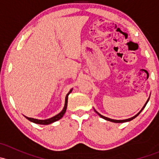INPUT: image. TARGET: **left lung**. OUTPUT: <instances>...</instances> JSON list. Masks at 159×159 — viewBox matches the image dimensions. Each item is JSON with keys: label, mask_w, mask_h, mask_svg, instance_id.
<instances>
[{"label": "left lung", "mask_w": 159, "mask_h": 159, "mask_svg": "<svg viewBox=\"0 0 159 159\" xmlns=\"http://www.w3.org/2000/svg\"><path fill=\"white\" fill-rule=\"evenodd\" d=\"M148 100H149V98H148V100H147L146 103H145V105H144V106H143V108H142V109H141L140 111H139V113L137 114V115H134V116L131 117V118H128V119H124V120H115V119H111V118H107V117H105V116H103V115H101V114H99L98 112L97 111H95V110H94V111H95L96 113H97L98 115L99 116L101 117V118H104V119L107 120V121H111V122H115V123H123V122H127V121H131V120H133V119H134V118H135L136 117H137L138 115H139V114H140L141 112H142V111L143 110L144 108H145V106H146V105H147V103H148Z\"/></svg>", "instance_id": "1"}]
</instances>
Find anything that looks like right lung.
<instances>
[{
	"mask_svg": "<svg viewBox=\"0 0 159 159\" xmlns=\"http://www.w3.org/2000/svg\"><path fill=\"white\" fill-rule=\"evenodd\" d=\"M72 89H73L70 90V91L67 94L66 97H65V106H64L63 109H62V111L60 112V113L54 115V116L52 117V118H50L48 119H45V120H40V119H36V118H28V117H26V116L25 117L27 118V119L29 120L30 121H31V122L35 123V124H39V125H49V124H51V123L54 122V121H58V120H60L61 118L64 116L65 113L66 112L67 106H68V98L70 93L72 91Z\"/></svg>",
	"mask_w": 159,
	"mask_h": 159,
	"instance_id": "1",
	"label": "right lung"
}]
</instances>
